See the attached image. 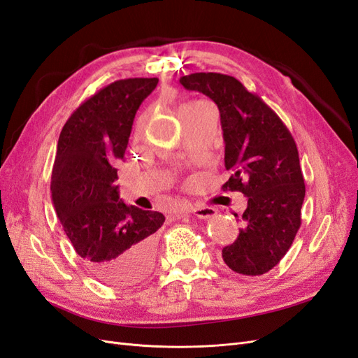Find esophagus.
<instances>
[{"label": "esophagus", "mask_w": 358, "mask_h": 358, "mask_svg": "<svg viewBox=\"0 0 358 358\" xmlns=\"http://www.w3.org/2000/svg\"><path fill=\"white\" fill-rule=\"evenodd\" d=\"M191 213L194 216H197L200 220L206 218H212V216L216 213L213 208H209V206H199V208H187V209H180L173 213V218H182L183 215Z\"/></svg>", "instance_id": "1"}]
</instances>
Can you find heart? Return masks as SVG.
Returning a JSON list of instances; mask_svg holds the SVG:
<instances>
[{"instance_id":"b5f03b06","label":"heart","mask_w":358,"mask_h":358,"mask_svg":"<svg viewBox=\"0 0 358 358\" xmlns=\"http://www.w3.org/2000/svg\"><path fill=\"white\" fill-rule=\"evenodd\" d=\"M201 104H204V103H201V101H196V103H189V104L183 106V107H199V106H201Z\"/></svg>"}]
</instances>
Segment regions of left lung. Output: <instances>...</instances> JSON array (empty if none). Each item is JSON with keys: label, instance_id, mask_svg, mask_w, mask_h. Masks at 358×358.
Wrapping results in <instances>:
<instances>
[{"label": "left lung", "instance_id": "8db88e82", "mask_svg": "<svg viewBox=\"0 0 358 358\" xmlns=\"http://www.w3.org/2000/svg\"><path fill=\"white\" fill-rule=\"evenodd\" d=\"M179 82L218 106L225 169L233 171L222 189L248 197L242 229L222 248L224 263L236 273L264 275L288 252L301 224L305 179L297 145L280 117L233 76L192 73Z\"/></svg>", "mask_w": 358, "mask_h": 358}]
</instances>
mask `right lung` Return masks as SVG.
<instances>
[{"label":"right lung","instance_id":"add662e5","mask_svg":"<svg viewBox=\"0 0 358 358\" xmlns=\"http://www.w3.org/2000/svg\"><path fill=\"white\" fill-rule=\"evenodd\" d=\"M157 78L116 80L76 109L59 134L52 200L64 231L103 284L125 288L152 273L155 231L164 215L119 200L116 162L122 159L140 104Z\"/></svg>","mask_w":358,"mask_h":358}]
</instances>
